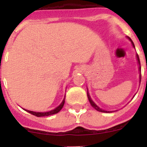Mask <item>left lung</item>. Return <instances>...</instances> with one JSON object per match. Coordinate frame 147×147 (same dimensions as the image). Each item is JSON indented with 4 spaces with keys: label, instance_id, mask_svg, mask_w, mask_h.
<instances>
[{
    "label": "left lung",
    "instance_id": "left-lung-1",
    "mask_svg": "<svg viewBox=\"0 0 147 147\" xmlns=\"http://www.w3.org/2000/svg\"><path fill=\"white\" fill-rule=\"evenodd\" d=\"M128 39H129V40L131 41V42H132V46L135 48V45L134 43H133V42H132V40H131V39L129 38V37H128ZM136 57H137V60H138V65H139V71H141V63H140V59H139V57H138V55H136ZM141 74H140V82H141ZM88 100H89L90 103V105H91L92 107H93L94 109H96V110H97V111H99V112H102V113H110L111 111H106V110H102L101 108H99V107L97 106L96 104L94 103V102H93V100L91 99V98H90V96L89 93H88Z\"/></svg>",
    "mask_w": 147,
    "mask_h": 147
}]
</instances>
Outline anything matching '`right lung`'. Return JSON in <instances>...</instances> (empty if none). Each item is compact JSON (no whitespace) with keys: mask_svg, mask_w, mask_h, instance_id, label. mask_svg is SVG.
<instances>
[{"mask_svg":"<svg viewBox=\"0 0 147 147\" xmlns=\"http://www.w3.org/2000/svg\"><path fill=\"white\" fill-rule=\"evenodd\" d=\"M65 99V96L64 99L62 100V103H61L60 105H59L57 107H56L55 109H54V110H50V111H49V112L39 113V112H34V111H30V110H25V109H23V110H25L26 111L28 112V113H29L32 114V115H35V116H37V117H42V116H49V115H53V114L57 113H59V111H60V110H62V107H63V106H64Z\"/></svg>","mask_w":147,"mask_h":147,"instance_id":"add662e5","label":"right lung"}]
</instances>
